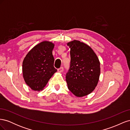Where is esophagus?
I'll list each match as a JSON object with an SVG mask.
<instances>
[{"mask_svg": "<svg viewBox=\"0 0 130 130\" xmlns=\"http://www.w3.org/2000/svg\"><path fill=\"white\" fill-rule=\"evenodd\" d=\"M57 70H58V72L62 73L63 72V67H61V68H60L59 69H58Z\"/></svg>", "mask_w": 130, "mask_h": 130, "instance_id": "esophagus-1", "label": "esophagus"}]
</instances>
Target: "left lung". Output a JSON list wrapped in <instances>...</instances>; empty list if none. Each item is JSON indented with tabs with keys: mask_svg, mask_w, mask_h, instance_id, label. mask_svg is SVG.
Masks as SVG:
<instances>
[{
	"mask_svg": "<svg viewBox=\"0 0 130 130\" xmlns=\"http://www.w3.org/2000/svg\"><path fill=\"white\" fill-rule=\"evenodd\" d=\"M70 48V66L66 74L68 88L77 97L91 93L98 84L100 63L96 54L87 44L77 40L67 43Z\"/></svg>",
	"mask_w": 130,
	"mask_h": 130,
	"instance_id": "8db88e82",
	"label": "left lung"
}]
</instances>
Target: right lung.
I'll return each instance as SVG.
<instances>
[{
	"label": "right lung",
	"instance_id": "1",
	"mask_svg": "<svg viewBox=\"0 0 130 130\" xmlns=\"http://www.w3.org/2000/svg\"><path fill=\"white\" fill-rule=\"evenodd\" d=\"M55 44L43 41L28 52L22 63L23 76L26 85L35 91L43 90L57 72L54 68L53 50Z\"/></svg>",
	"mask_w": 130,
	"mask_h": 130
}]
</instances>
